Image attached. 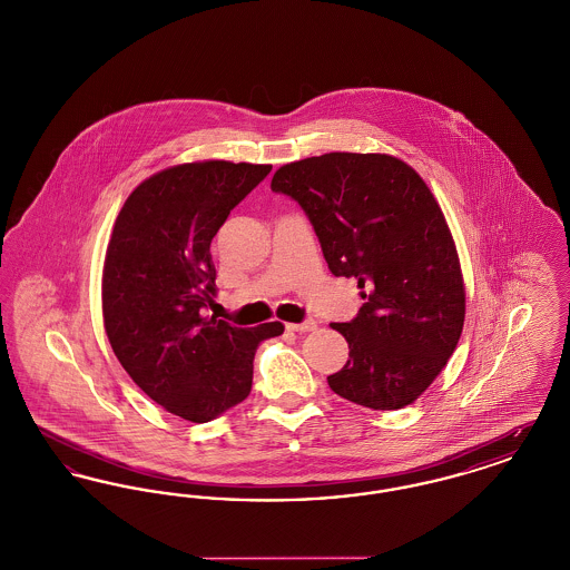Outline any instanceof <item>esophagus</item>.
I'll return each instance as SVG.
<instances>
[{
	"instance_id": "1",
	"label": "esophagus",
	"mask_w": 570,
	"mask_h": 570,
	"mask_svg": "<svg viewBox=\"0 0 570 570\" xmlns=\"http://www.w3.org/2000/svg\"><path fill=\"white\" fill-rule=\"evenodd\" d=\"M288 331H293V333H307V331H314L316 328V323L309 318V321H303V323H298V325H286Z\"/></svg>"
}]
</instances>
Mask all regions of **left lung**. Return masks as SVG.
<instances>
[{
	"instance_id": "1",
	"label": "left lung",
	"mask_w": 570,
	"mask_h": 570,
	"mask_svg": "<svg viewBox=\"0 0 570 570\" xmlns=\"http://www.w3.org/2000/svg\"><path fill=\"white\" fill-rule=\"evenodd\" d=\"M272 190L303 209L331 273L363 291L356 318L331 325L351 353L328 386L374 410L412 404L455 351L465 314L458 249L432 191L397 158L340 151L282 166Z\"/></svg>"
}]
</instances>
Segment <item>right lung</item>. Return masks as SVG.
<instances>
[{
	"label": "right lung",
	"mask_w": 570,
	"mask_h": 570,
	"mask_svg": "<svg viewBox=\"0 0 570 570\" xmlns=\"http://www.w3.org/2000/svg\"><path fill=\"white\" fill-rule=\"evenodd\" d=\"M269 173L224 160L166 168L128 196L112 228L102 275L112 353L142 393L191 423L242 404L256 348L284 333L205 316L217 295L212 239Z\"/></svg>",
	"instance_id": "add662e5"
}]
</instances>
